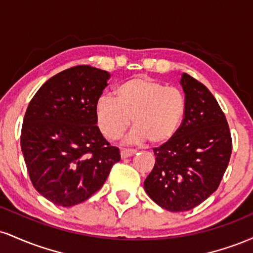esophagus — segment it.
I'll use <instances>...</instances> for the list:
<instances>
[{"label":"esophagus","mask_w":253,"mask_h":253,"mask_svg":"<svg viewBox=\"0 0 253 253\" xmlns=\"http://www.w3.org/2000/svg\"><path fill=\"white\" fill-rule=\"evenodd\" d=\"M136 151L132 149H124L121 151V158H128V157L135 155Z\"/></svg>","instance_id":"34e87169"}]
</instances>
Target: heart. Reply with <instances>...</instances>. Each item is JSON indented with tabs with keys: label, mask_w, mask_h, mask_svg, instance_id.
<instances>
[{
	"label": "heart",
	"mask_w": 253,
	"mask_h": 253,
	"mask_svg": "<svg viewBox=\"0 0 253 253\" xmlns=\"http://www.w3.org/2000/svg\"><path fill=\"white\" fill-rule=\"evenodd\" d=\"M114 94L115 98L102 95L95 106L98 127L110 140L120 138L133 121L132 139L164 144L175 136L187 110L181 90L150 77L128 78Z\"/></svg>",
	"instance_id": "heart-1"
}]
</instances>
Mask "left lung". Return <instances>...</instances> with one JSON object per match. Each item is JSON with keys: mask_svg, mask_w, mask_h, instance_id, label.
I'll use <instances>...</instances> for the list:
<instances>
[{"mask_svg": "<svg viewBox=\"0 0 253 253\" xmlns=\"http://www.w3.org/2000/svg\"><path fill=\"white\" fill-rule=\"evenodd\" d=\"M181 85L187 110L178 130L153 149L156 163L144 182L145 191L170 211H190L219 187L232 153L225 114L211 92L188 74Z\"/></svg>", "mask_w": 253, "mask_h": 253, "instance_id": "1", "label": "left lung"}]
</instances>
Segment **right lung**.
<instances>
[{
	"label": "right lung",
	"instance_id": "add662e5",
	"mask_svg": "<svg viewBox=\"0 0 253 253\" xmlns=\"http://www.w3.org/2000/svg\"><path fill=\"white\" fill-rule=\"evenodd\" d=\"M110 75L78 65L42 84L28 104L21 150L32 184L48 201L71 207L85 201L120 161L96 126V101Z\"/></svg>",
	"mask_w": 253,
	"mask_h": 253
}]
</instances>
